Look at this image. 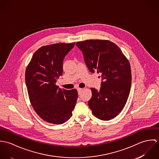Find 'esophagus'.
I'll list each match as a JSON object with an SVG mask.
<instances>
[{
  "label": "esophagus",
  "instance_id": "obj_1",
  "mask_svg": "<svg viewBox=\"0 0 159 159\" xmlns=\"http://www.w3.org/2000/svg\"><path fill=\"white\" fill-rule=\"evenodd\" d=\"M82 90H83L82 88H77V91H78V94H80V93H81V92Z\"/></svg>",
  "mask_w": 159,
  "mask_h": 159
}]
</instances>
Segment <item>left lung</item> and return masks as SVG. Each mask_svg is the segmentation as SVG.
<instances>
[{"instance_id":"1","label":"left lung","mask_w":159,"mask_h":159,"mask_svg":"<svg viewBox=\"0 0 159 159\" xmlns=\"http://www.w3.org/2000/svg\"><path fill=\"white\" fill-rule=\"evenodd\" d=\"M76 45L82 51L90 71L101 74V88H91L88 105L96 117L111 120L123 110L129 95L132 81L129 62L120 48L109 40H88Z\"/></svg>"}]
</instances>
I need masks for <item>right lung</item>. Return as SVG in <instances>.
<instances>
[{
  "mask_svg": "<svg viewBox=\"0 0 159 159\" xmlns=\"http://www.w3.org/2000/svg\"><path fill=\"white\" fill-rule=\"evenodd\" d=\"M75 43H59L40 48L27 66L25 80L35 111L44 120L62 124L72 115L78 98L76 89H60L56 83L63 73V61Z\"/></svg>",
  "mask_w": 159,
  "mask_h": 159,
  "instance_id": "obj_1",
  "label": "right lung"
}]
</instances>
